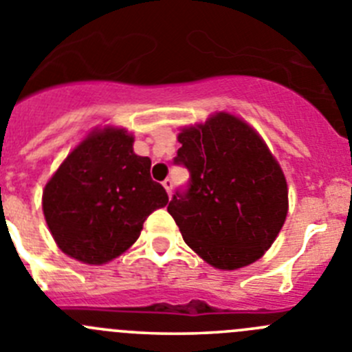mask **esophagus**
I'll use <instances>...</instances> for the list:
<instances>
[{"instance_id": "1", "label": "esophagus", "mask_w": 352, "mask_h": 352, "mask_svg": "<svg viewBox=\"0 0 352 352\" xmlns=\"http://www.w3.org/2000/svg\"><path fill=\"white\" fill-rule=\"evenodd\" d=\"M163 187L166 189V192H168V196L172 195V189H173V180L172 179H166L165 182H163Z\"/></svg>"}]
</instances>
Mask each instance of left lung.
<instances>
[{
  "mask_svg": "<svg viewBox=\"0 0 352 352\" xmlns=\"http://www.w3.org/2000/svg\"><path fill=\"white\" fill-rule=\"evenodd\" d=\"M175 165L189 182L168 213L192 250L219 269L245 267L264 255L288 212L287 180L257 131L231 114L184 128Z\"/></svg>",
  "mask_w": 352,
  "mask_h": 352,
  "instance_id": "8db88e82",
  "label": "left lung"
}]
</instances>
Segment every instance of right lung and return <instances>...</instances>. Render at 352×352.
<instances>
[{
    "mask_svg": "<svg viewBox=\"0 0 352 352\" xmlns=\"http://www.w3.org/2000/svg\"><path fill=\"white\" fill-rule=\"evenodd\" d=\"M168 203L151 179V160L133 153L123 128L94 131L43 191V212L58 248L85 264L113 261L140 236L147 217Z\"/></svg>",
    "mask_w": 352,
    "mask_h": 352,
    "instance_id": "add662e5",
    "label": "right lung"
}]
</instances>
